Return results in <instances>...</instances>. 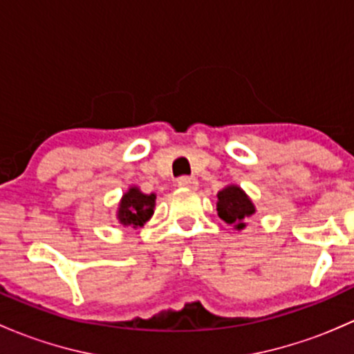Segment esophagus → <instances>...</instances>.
I'll use <instances>...</instances> for the list:
<instances>
[{
	"label": "esophagus",
	"mask_w": 354,
	"mask_h": 354,
	"mask_svg": "<svg viewBox=\"0 0 354 354\" xmlns=\"http://www.w3.org/2000/svg\"><path fill=\"white\" fill-rule=\"evenodd\" d=\"M178 187L187 188V190H197L198 181L195 176H181L180 180H178Z\"/></svg>",
	"instance_id": "34e87169"
}]
</instances>
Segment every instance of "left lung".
I'll return each instance as SVG.
<instances>
[{"instance_id":"left-lung-1","label":"left lung","mask_w":354,"mask_h":354,"mask_svg":"<svg viewBox=\"0 0 354 354\" xmlns=\"http://www.w3.org/2000/svg\"><path fill=\"white\" fill-rule=\"evenodd\" d=\"M255 212V203L238 185H227L217 194V216L236 231L245 230L246 221Z\"/></svg>"}]
</instances>
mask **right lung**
<instances>
[{
  "mask_svg": "<svg viewBox=\"0 0 354 354\" xmlns=\"http://www.w3.org/2000/svg\"><path fill=\"white\" fill-rule=\"evenodd\" d=\"M156 194H144L137 185L128 187L118 203L116 219L121 226H130L133 230L144 226L154 216Z\"/></svg>",
  "mask_w": 354,
  "mask_h": 354,
  "instance_id": "right-lung-1",
  "label": "right lung"
}]
</instances>
